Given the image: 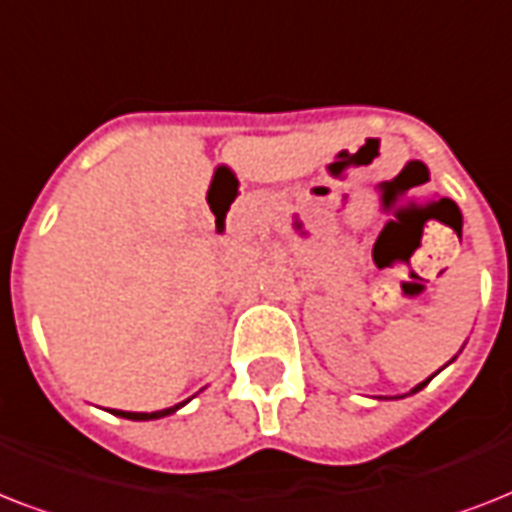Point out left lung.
I'll list each match as a JSON object with an SVG mask.
<instances>
[{
    "label": "left lung",
    "mask_w": 512,
    "mask_h": 512,
    "mask_svg": "<svg viewBox=\"0 0 512 512\" xmlns=\"http://www.w3.org/2000/svg\"><path fill=\"white\" fill-rule=\"evenodd\" d=\"M428 382H430V377H428V380H425V382H420V385H417V388H412V393H417V390L425 388V385H428Z\"/></svg>",
    "instance_id": "left-lung-1"
}]
</instances>
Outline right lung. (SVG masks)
Returning <instances> with one entry per match:
<instances>
[{
	"mask_svg": "<svg viewBox=\"0 0 512 512\" xmlns=\"http://www.w3.org/2000/svg\"><path fill=\"white\" fill-rule=\"evenodd\" d=\"M191 401V398H188ZM188 401H183V404L177 406H170V409H159V412H122V409H114L116 417H124V420H159V417H167V414L177 412L180 406H185Z\"/></svg>",
	"mask_w": 512,
	"mask_h": 512,
	"instance_id": "right-lung-1",
	"label": "right lung"
}]
</instances>
